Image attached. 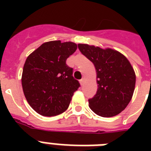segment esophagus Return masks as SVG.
Masks as SVG:
<instances>
[{"mask_svg": "<svg viewBox=\"0 0 151 151\" xmlns=\"http://www.w3.org/2000/svg\"><path fill=\"white\" fill-rule=\"evenodd\" d=\"M85 78H82V79H81V80H80V83H81V85H84V82H85Z\"/></svg>", "mask_w": 151, "mask_h": 151, "instance_id": "34e87169", "label": "esophagus"}]
</instances>
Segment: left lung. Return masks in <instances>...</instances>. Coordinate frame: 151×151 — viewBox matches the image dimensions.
Instances as JSON below:
<instances>
[{
	"label": "left lung",
	"instance_id": "8db88e82",
	"mask_svg": "<svg viewBox=\"0 0 151 151\" xmlns=\"http://www.w3.org/2000/svg\"><path fill=\"white\" fill-rule=\"evenodd\" d=\"M78 48L94 64L98 89L88 99L90 109L103 117L116 116L124 110L133 96L136 73L124 55L112 48L78 44Z\"/></svg>",
	"mask_w": 151,
	"mask_h": 151
}]
</instances>
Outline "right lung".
<instances>
[{"label":"right lung","instance_id":"obj_1","mask_svg":"<svg viewBox=\"0 0 151 151\" xmlns=\"http://www.w3.org/2000/svg\"><path fill=\"white\" fill-rule=\"evenodd\" d=\"M75 43L48 41L29 54L22 73L23 93L37 114L52 117L67 110L80 84L73 78L66 59L77 50Z\"/></svg>","mask_w":151,"mask_h":151}]
</instances>
